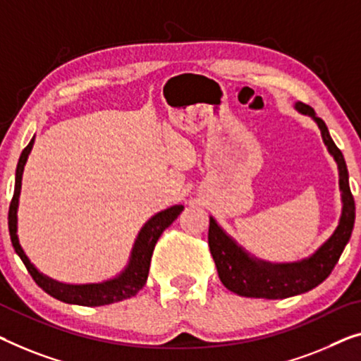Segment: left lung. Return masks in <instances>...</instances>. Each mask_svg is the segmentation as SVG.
<instances>
[{
	"label": "left lung",
	"mask_w": 361,
	"mask_h": 361,
	"mask_svg": "<svg viewBox=\"0 0 361 361\" xmlns=\"http://www.w3.org/2000/svg\"><path fill=\"white\" fill-rule=\"evenodd\" d=\"M295 110L310 116L318 125L322 142L334 157L338 170V190L342 197V214L338 225L329 238L313 255L293 262H269L252 256L240 246L212 215L209 217V248L217 267L219 277L230 292L241 297L279 300L310 292L324 282L337 264L343 248L352 236L355 224V201L348 185V170L343 155L332 141L326 123L310 105L297 102Z\"/></svg>",
	"instance_id": "left-lung-1"
}]
</instances>
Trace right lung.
I'll return each mask as SVG.
<instances>
[{
	"label": "right lung",
	"mask_w": 361,
	"mask_h": 361,
	"mask_svg": "<svg viewBox=\"0 0 361 361\" xmlns=\"http://www.w3.org/2000/svg\"><path fill=\"white\" fill-rule=\"evenodd\" d=\"M35 136L30 139V142L27 144V147L20 154L18 166H16V181H14V196L9 206L8 214V225H9V236L11 243L16 255L20 257V261L24 262L27 271L34 279L35 283L51 295L53 298L64 301V303L71 305H80V306H104L111 305L116 301L131 298L141 290L147 282L149 276V267H150V257L155 248V243L160 238V235L164 233L166 227H170L173 224V220L181 214L185 206L176 204L165 211H160L155 215H152L146 224L142 225V228L139 230V233L134 240L131 255H129L128 264L125 269L118 274V276L106 279L104 282L97 283H63L58 282L55 279L42 274L39 269L32 264L29 257L23 250V246L19 243L18 236V209H19V196H20V188H23V173L24 166L29 159V154L32 147H34Z\"/></svg>",
	"instance_id": "obj_1"
}]
</instances>
